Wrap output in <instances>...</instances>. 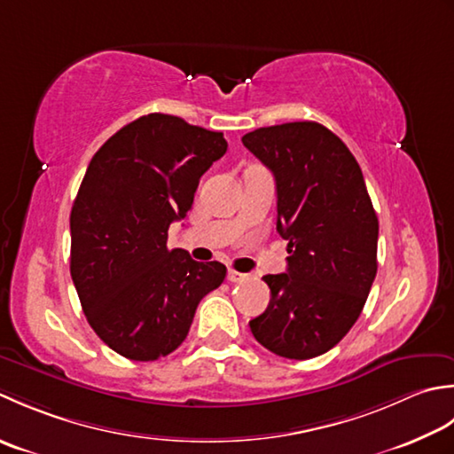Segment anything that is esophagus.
Returning a JSON list of instances; mask_svg holds the SVG:
<instances>
[{
	"instance_id": "esophagus-1",
	"label": "esophagus",
	"mask_w": 454,
	"mask_h": 454,
	"mask_svg": "<svg viewBox=\"0 0 454 454\" xmlns=\"http://www.w3.org/2000/svg\"><path fill=\"white\" fill-rule=\"evenodd\" d=\"M247 278H248L247 274L237 272V270H233V268H229V272H227V280H229V282H243V280H247Z\"/></svg>"
}]
</instances>
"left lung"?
<instances>
[{
    "label": "left lung",
    "mask_w": 454,
    "mask_h": 454,
    "mask_svg": "<svg viewBox=\"0 0 454 454\" xmlns=\"http://www.w3.org/2000/svg\"><path fill=\"white\" fill-rule=\"evenodd\" d=\"M243 145L274 174L288 270L266 274L270 303L248 325L274 355L327 353L355 325L376 278L378 217L363 170L316 121L261 127Z\"/></svg>",
    "instance_id": "1"
}]
</instances>
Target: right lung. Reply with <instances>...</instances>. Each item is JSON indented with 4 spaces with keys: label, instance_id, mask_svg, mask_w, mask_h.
I'll return each instance as SVG.
<instances>
[{
    "label": "right lung",
    "instance_id": "right-lung-1",
    "mask_svg": "<svg viewBox=\"0 0 454 454\" xmlns=\"http://www.w3.org/2000/svg\"><path fill=\"white\" fill-rule=\"evenodd\" d=\"M223 133L149 114L109 137L91 159L70 214V274L86 319L131 360L170 355L188 337L203 295L225 280L217 261L168 248Z\"/></svg>",
    "mask_w": 454,
    "mask_h": 454
}]
</instances>
